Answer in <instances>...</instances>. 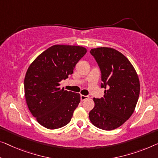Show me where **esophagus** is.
Wrapping results in <instances>:
<instances>
[{"label": "esophagus", "mask_w": 158, "mask_h": 158, "mask_svg": "<svg viewBox=\"0 0 158 158\" xmlns=\"http://www.w3.org/2000/svg\"><path fill=\"white\" fill-rule=\"evenodd\" d=\"M89 98L88 96H84V95H81V96H80V98H81V102H83V101L87 99V98Z\"/></svg>", "instance_id": "obj_1"}]
</instances>
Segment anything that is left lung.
Segmentation results:
<instances>
[{
	"mask_svg": "<svg viewBox=\"0 0 158 158\" xmlns=\"http://www.w3.org/2000/svg\"><path fill=\"white\" fill-rule=\"evenodd\" d=\"M102 73L103 97L94 98V109L89 119L94 126L111 131L123 125L131 116L140 94V81L135 69L128 59L109 48L90 51Z\"/></svg>",
	"mask_w": 158,
	"mask_h": 158,
	"instance_id": "obj_1",
	"label": "left lung"
}]
</instances>
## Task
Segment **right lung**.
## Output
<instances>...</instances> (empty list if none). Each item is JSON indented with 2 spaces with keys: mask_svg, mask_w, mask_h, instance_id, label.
I'll return each instance as SVG.
<instances>
[{
  "mask_svg": "<svg viewBox=\"0 0 158 158\" xmlns=\"http://www.w3.org/2000/svg\"><path fill=\"white\" fill-rule=\"evenodd\" d=\"M86 52L83 47L56 44L40 54L27 69L24 80L25 99L32 116L44 128L57 129L71 121L80 94L59 86L73 74Z\"/></svg>",
  "mask_w": 158,
  "mask_h": 158,
  "instance_id": "1",
  "label": "right lung"
}]
</instances>
